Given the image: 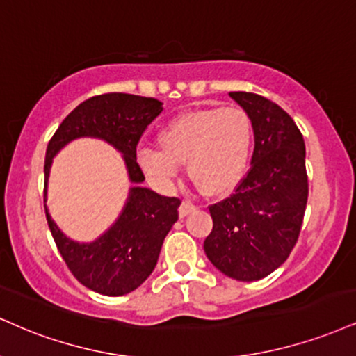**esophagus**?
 <instances>
[{
  "label": "esophagus",
  "instance_id": "esophagus-1",
  "mask_svg": "<svg viewBox=\"0 0 356 356\" xmlns=\"http://www.w3.org/2000/svg\"><path fill=\"white\" fill-rule=\"evenodd\" d=\"M194 211H195V205H192L189 202H182L181 205H179V216H181V217L189 216V213L194 212Z\"/></svg>",
  "mask_w": 356,
  "mask_h": 356
}]
</instances>
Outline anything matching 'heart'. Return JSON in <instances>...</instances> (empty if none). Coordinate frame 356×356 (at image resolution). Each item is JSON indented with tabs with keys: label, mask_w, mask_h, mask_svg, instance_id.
Here are the masks:
<instances>
[{
	"label": "heart",
	"mask_w": 356,
	"mask_h": 356,
	"mask_svg": "<svg viewBox=\"0 0 356 356\" xmlns=\"http://www.w3.org/2000/svg\"><path fill=\"white\" fill-rule=\"evenodd\" d=\"M254 127L238 108H205L175 115L159 132L161 147L143 145L137 162L154 186L169 189L187 162V174L209 194L241 181L252 154Z\"/></svg>",
	"instance_id": "1"
}]
</instances>
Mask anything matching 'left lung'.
I'll use <instances>...</instances> for the list:
<instances>
[{
    "label": "left lung",
    "mask_w": 356,
    "mask_h": 356,
    "mask_svg": "<svg viewBox=\"0 0 356 356\" xmlns=\"http://www.w3.org/2000/svg\"><path fill=\"white\" fill-rule=\"evenodd\" d=\"M254 127L250 169L230 197L209 207L213 229L204 250L241 282L270 275L297 243L308 199L305 143L293 119L252 92H229Z\"/></svg>",
    "instance_id": "8db88e82"
}]
</instances>
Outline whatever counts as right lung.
Returning <instances> with one entry per match:
<instances>
[{"instance_id":"obj_1","label":"right lung","mask_w":356,"mask_h":356,"mask_svg":"<svg viewBox=\"0 0 356 356\" xmlns=\"http://www.w3.org/2000/svg\"><path fill=\"white\" fill-rule=\"evenodd\" d=\"M162 113L154 97L109 92L81 102L51 137L44 159V211L53 238L70 270L92 292L119 297L147 280L159 259L165 235L179 219L181 200L140 186L144 174L136 161V145L145 127ZM92 136L123 154L130 188L127 204L115 224L91 243L72 241L52 220L45 205L52 159L76 138Z\"/></svg>"}]
</instances>
